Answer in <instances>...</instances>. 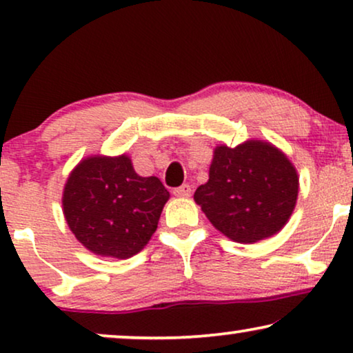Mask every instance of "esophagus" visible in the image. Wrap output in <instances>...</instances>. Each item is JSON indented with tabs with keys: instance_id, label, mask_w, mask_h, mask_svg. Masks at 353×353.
<instances>
[{
	"instance_id": "obj_1",
	"label": "esophagus",
	"mask_w": 353,
	"mask_h": 353,
	"mask_svg": "<svg viewBox=\"0 0 353 353\" xmlns=\"http://www.w3.org/2000/svg\"><path fill=\"white\" fill-rule=\"evenodd\" d=\"M173 194L176 197H190L191 196V186L190 185H181L180 188L173 190Z\"/></svg>"
}]
</instances>
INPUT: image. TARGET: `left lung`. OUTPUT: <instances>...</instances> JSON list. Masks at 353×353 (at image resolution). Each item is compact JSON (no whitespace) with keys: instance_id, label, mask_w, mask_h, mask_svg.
Segmentation results:
<instances>
[{"instance_id":"8db88e82","label":"left lung","mask_w":353,"mask_h":353,"mask_svg":"<svg viewBox=\"0 0 353 353\" xmlns=\"http://www.w3.org/2000/svg\"><path fill=\"white\" fill-rule=\"evenodd\" d=\"M299 173L281 149L250 138L238 146L219 144L209 180L194 192L216 231L239 244L278 234L297 204Z\"/></svg>"}]
</instances>
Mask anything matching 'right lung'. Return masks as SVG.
Here are the masks:
<instances>
[{"label":"right lung","instance_id":"add662e5","mask_svg":"<svg viewBox=\"0 0 353 353\" xmlns=\"http://www.w3.org/2000/svg\"><path fill=\"white\" fill-rule=\"evenodd\" d=\"M170 199L157 176L134 172L127 152L93 154L77 163L62 191V212L77 241L99 257L141 252Z\"/></svg>","mask_w":353,"mask_h":353}]
</instances>
